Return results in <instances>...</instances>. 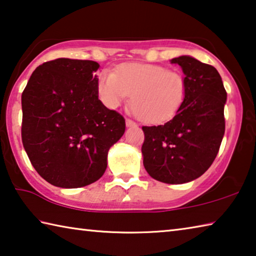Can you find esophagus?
I'll return each mask as SVG.
<instances>
[{
    "mask_svg": "<svg viewBox=\"0 0 256 256\" xmlns=\"http://www.w3.org/2000/svg\"><path fill=\"white\" fill-rule=\"evenodd\" d=\"M126 126L128 128H134V126H136V122H133L132 120H126Z\"/></svg>",
    "mask_w": 256,
    "mask_h": 256,
    "instance_id": "1",
    "label": "esophagus"
}]
</instances>
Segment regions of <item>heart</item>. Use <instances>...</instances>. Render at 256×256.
Returning <instances> with one entry per match:
<instances>
[{
    "instance_id": "1",
    "label": "heart",
    "mask_w": 256,
    "mask_h": 256,
    "mask_svg": "<svg viewBox=\"0 0 256 256\" xmlns=\"http://www.w3.org/2000/svg\"><path fill=\"white\" fill-rule=\"evenodd\" d=\"M188 82L183 73L154 64L130 63L118 72L105 70L98 92L107 107L116 108L132 94L131 106L138 118L160 124L174 118L184 102Z\"/></svg>"
}]
</instances>
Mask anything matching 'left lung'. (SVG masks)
I'll return each instance as SVG.
<instances>
[{
	"label": "left lung",
	"instance_id": "left-lung-1",
	"mask_svg": "<svg viewBox=\"0 0 256 256\" xmlns=\"http://www.w3.org/2000/svg\"><path fill=\"white\" fill-rule=\"evenodd\" d=\"M178 64L188 82L184 102L170 120L142 126L144 166L152 178L183 184L204 174L218 154L224 134L227 100L216 68L188 55L170 60Z\"/></svg>",
	"mask_w": 256,
	"mask_h": 256
}]
</instances>
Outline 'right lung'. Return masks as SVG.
I'll list each match as a JSON object with an SVG mask.
<instances>
[{"instance_id": "1", "label": "right lung", "mask_w": 256, "mask_h": 256, "mask_svg": "<svg viewBox=\"0 0 256 256\" xmlns=\"http://www.w3.org/2000/svg\"><path fill=\"white\" fill-rule=\"evenodd\" d=\"M99 64L58 58L32 72L21 96L24 148L42 178L63 188L98 180L125 120L98 98Z\"/></svg>"}]
</instances>
